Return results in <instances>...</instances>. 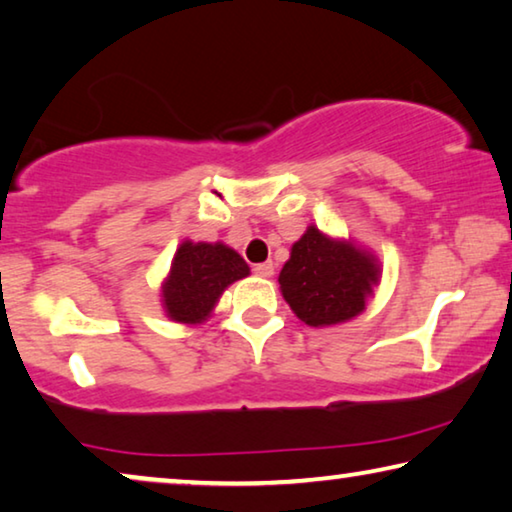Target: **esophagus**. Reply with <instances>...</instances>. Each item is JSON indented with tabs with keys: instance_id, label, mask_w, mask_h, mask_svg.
Returning a JSON list of instances; mask_svg holds the SVG:
<instances>
[{
	"instance_id": "1",
	"label": "esophagus",
	"mask_w": 512,
	"mask_h": 512,
	"mask_svg": "<svg viewBox=\"0 0 512 512\" xmlns=\"http://www.w3.org/2000/svg\"><path fill=\"white\" fill-rule=\"evenodd\" d=\"M254 274H256V277H272L274 265L272 263H258V265H254Z\"/></svg>"
}]
</instances>
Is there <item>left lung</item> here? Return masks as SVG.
I'll return each instance as SVG.
<instances>
[{"label":"left lung","instance_id":"obj_1","mask_svg":"<svg viewBox=\"0 0 512 512\" xmlns=\"http://www.w3.org/2000/svg\"><path fill=\"white\" fill-rule=\"evenodd\" d=\"M377 274L375 261L364 251L309 226L293 245L279 283L297 318L311 327H327L364 311Z\"/></svg>","mask_w":512,"mask_h":512}]
</instances>
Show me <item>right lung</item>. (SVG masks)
Listing matches in <instances>:
<instances>
[{
  "instance_id": "add662e5",
  "label": "right lung",
  "mask_w": 512,
  "mask_h": 512,
  "mask_svg": "<svg viewBox=\"0 0 512 512\" xmlns=\"http://www.w3.org/2000/svg\"><path fill=\"white\" fill-rule=\"evenodd\" d=\"M247 274L245 258L222 242H183L162 288L167 316L176 322L206 320L224 288Z\"/></svg>"
}]
</instances>
